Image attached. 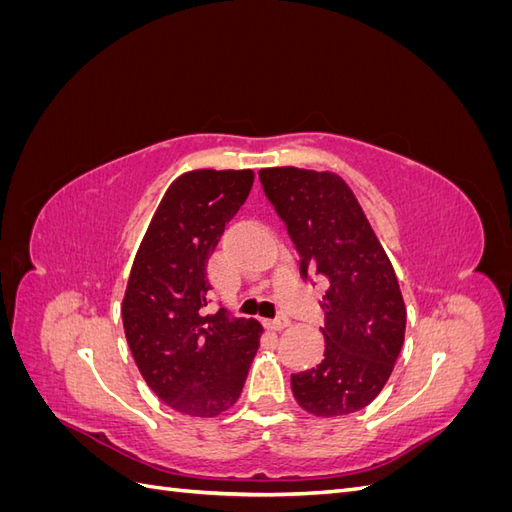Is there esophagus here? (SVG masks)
<instances>
[{
  "label": "esophagus",
  "mask_w": 512,
  "mask_h": 512,
  "mask_svg": "<svg viewBox=\"0 0 512 512\" xmlns=\"http://www.w3.org/2000/svg\"><path fill=\"white\" fill-rule=\"evenodd\" d=\"M290 324V320L286 318V316H277V318H273V320H265V327L269 329V331H282V329H286Z\"/></svg>",
  "instance_id": "34e87169"
}]
</instances>
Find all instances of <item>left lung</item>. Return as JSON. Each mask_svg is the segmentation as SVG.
I'll return each mask as SVG.
<instances>
[{
    "label": "left lung",
    "mask_w": 512,
    "mask_h": 512,
    "mask_svg": "<svg viewBox=\"0 0 512 512\" xmlns=\"http://www.w3.org/2000/svg\"><path fill=\"white\" fill-rule=\"evenodd\" d=\"M258 177L301 258V275L327 277L324 359L290 378L297 404L331 418L369 406L404 346L397 275L348 183L329 170L260 168Z\"/></svg>",
    "instance_id": "obj_1"
}]
</instances>
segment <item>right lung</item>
Returning a JSON list of instances; mask_svg holds the SVG:
<instances>
[{"mask_svg":"<svg viewBox=\"0 0 512 512\" xmlns=\"http://www.w3.org/2000/svg\"><path fill=\"white\" fill-rule=\"evenodd\" d=\"M254 173L200 168L177 177L138 245L121 303L138 371L166 406L211 418L239 399L262 324L207 314V260L226 222L252 190Z\"/></svg>","mask_w":512,"mask_h":512,"instance_id":"add662e5","label":"right lung"}]
</instances>
